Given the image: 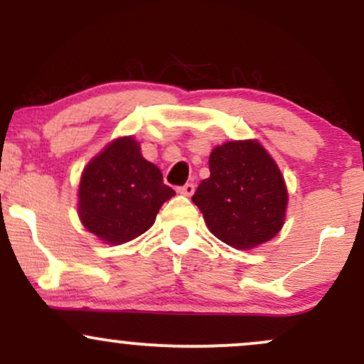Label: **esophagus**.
I'll return each mask as SVG.
<instances>
[{
    "label": "esophagus",
    "instance_id": "obj_1",
    "mask_svg": "<svg viewBox=\"0 0 364 364\" xmlns=\"http://www.w3.org/2000/svg\"><path fill=\"white\" fill-rule=\"evenodd\" d=\"M178 191L181 195H186V196H191L195 193V185L193 183H186V185H183V186H179L178 188Z\"/></svg>",
    "mask_w": 364,
    "mask_h": 364
}]
</instances>
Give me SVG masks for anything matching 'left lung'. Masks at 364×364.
Masks as SVG:
<instances>
[{
	"label": "left lung",
	"mask_w": 364,
	"mask_h": 364,
	"mask_svg": "<svg viewBox=\"0 0 364 364\" xmlns=\"http://www.w3.org/2000/svg\"><path fill=\"white\" fill-rule=\"evenodd\" d=\"M210 178L191 196L215 237L237 250L267 243L281 231L287 190L270 154L257 140L228 141L208 157Z\"/></svg>",
	"instance_id": "8db88e82"
}]
</instances>
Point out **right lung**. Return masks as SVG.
Instances as JSON below:
<instances>
[{"label":"right lung","mask_w":364,"mask_h":364,"mask_svg":"<svg viewBox=\"0 0 364 364\" xmlns=\"http://www.w3.org/2000/svg\"><path fill=\"white\" fill-rule=\"evenodd\" d=\"M176 191L162 173L145 161L133 136L112 140L83 169L78 188V215L87 231L109 245L144 235L159 208Z\"/></svg>","instance_id":"1"}]
</instances>
